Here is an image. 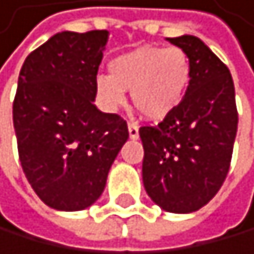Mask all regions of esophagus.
Segmentation results:
<instances>
[{
	"instance_id": "1",
	"label": "esophagus",
	"mask_w": 254,
	"mask_h": 254,
	"mask_svg": "<svg viewBox=\"0 0 254 254\" xmlns=\"http://www.w3.org/2000/svg\"><path fill=\"white\" fill-rule=\"evenodd\" d=\"M128 131H129V137H131V139H137V137H139V126H137L136 123L129 122L128 123Z\"/></svg>"
}]
</instances>
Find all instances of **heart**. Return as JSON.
I'll return each instance as SVG.
<instances>
[{
	"instance_id": "heart-1",
	"label": "heart",
	"mask_w": 254,
	"mask_h": 254,
	"mask_svg": "<svg viewBox=\"0 0 254 254\" xmlns=\"http://www.w3.org/2000/svg\"><path fill=\"white\" fill-rule=\"evenodd\" d=\"M110 72L95 77V94L107 110H118L131 90L137 113L150 122L169 118L182 105L191 82V61L178 47L144 45L110 63Z\"/></svg>"
}]
</instances>
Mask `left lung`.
<instances>
[{
	"mask_svg": "<svg viewBox=\"0 0 254 254\" xmlns=\"http://www.w3.org/2000/svg\"><path fill=\"white\" fill-rule=\"evenodd\" d=\"M187 52L191 82L182 105L157 126H142V183L167 212L206 206L229 173L238 113L230 71L194 35L167 38Z\"/></svg>",
	"mask_w": 254,
	"mask_h": 254,
	"instance_id": "left-lung-1",
	"label": "left lung"
}]
</instances>
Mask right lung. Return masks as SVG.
<instances>
[{
  "mask_svg": "<svg viewBox=\"0 0 254 254\" xmlns=\"http://www.w3.org/2000/svg\"><path fill=\"white\" fill-rule=\"evenodd\" d=\"M107 30L58 32L25 58L12 104L22 170L57 211H82L104 193L128 141L126 122L95 107Z\"/></svg>",
  "mask_w": 254,
  "mask_h": 254,
  "instance_id": "obj_1",
  "label": "right lung"
}]
</instances>
